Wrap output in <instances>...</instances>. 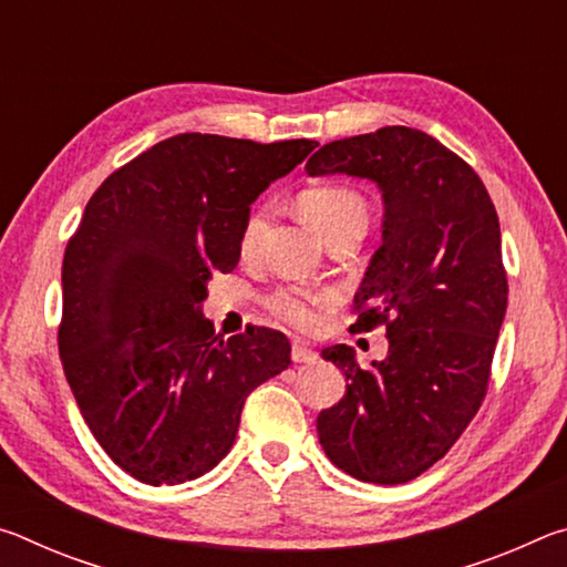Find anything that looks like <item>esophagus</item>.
I'll use <instances>...</instances> for the list:
<instances>
[{"label":"esophagus","mask_w":567,"mask_h":567,"mask_svg":"<svg viewBox=\"0 0 567 567\" xmlns=\"http://www.w3.org/2000/svg\"><path fill=\"white\" fill-rule=\"evenodd\" d=\"M292 360L300 362V364H312L318 360V352L312 348H307L305 342H292Z\"/></svg>","instance_id":"obj_1"}]
</instances>
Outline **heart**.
Here are the masks:
<instances>
[{
	"label": "heart",
	"mask_w": 567,
	"mask_h": 567,
	"mask_svg": "<svg viewBox=\"0 0 567 567\" xmlns=\"http://www.w3.org/2000/svg\"><path fill=\"white\" fill-rule=\"evenodd\" d=\"M302 217L318 233L328 239L342 233H364L370 223V207L358 189L340 182H328V185L307 187L297 197ZM270 223V207L255 205L245 217L243 235H239V252L245 257L255 255L257 245ZM328 302V295L307 292V290H280L270 297V307L275 315H280L285 322L295 324L300 330H310L320 320V307Z\"/></svg>",
	"instance_id": "b5f03b06"
}]
</instances>
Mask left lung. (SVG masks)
<instances>
[{"instance_id": "1", "label": "left lung", "mask_w": 567, "mask_h": 567, "mask_svg": "<svg viewBox=\"0 0 567 567\" xmlns=\"http://www.w3.org/2000/svg\"><path fill=\"white\" fill-rule=\"evenodd\" d=\"M305 169L372 179L385 203L352 330L385 324L388 358L360 368L348 344L322 350L348 390L318 415L320 445L362 483H408L455 445L485 400L507 307L495 205L465 159L412 127L330 142Z\"/></svg>"}]
</instances>
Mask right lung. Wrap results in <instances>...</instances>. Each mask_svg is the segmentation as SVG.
Instances as JSON below:
<instances>
[{
  "mask_svg": "<svg viewBox=\"0 0 567 567\" xmlns=\"http://www.w3.org/2000/svg\"><path fill=\"white\" fill-rule=\"evenodd\" d=\"M318 147L175 134L102 182L62 262L60 358L92 435L124 473L177 485L235 443L245 400L290 364L270 328L223 340L207 282L239 262L249 205Z\"/></svg>",
  "mask_w": 567,
  "mask_h": 567,
  "instance_id": "right-lung-1",
  "label": "right lung"
}]
</instances>
